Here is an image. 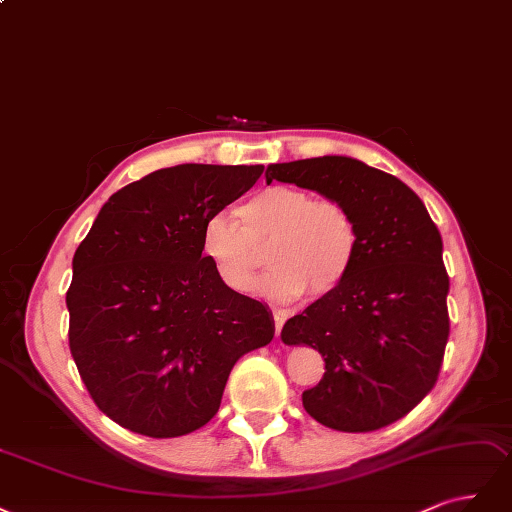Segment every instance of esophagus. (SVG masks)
Here are the masks:
<instances>
[{
  "label": "esophagus",
  "mask_w": 512,
  "mask_h": 512,
  "mask_svg": "<svg viewBox=\"0 0 512 512\" xmlns=\"http://www.w3.org/2000/svg\"><path fill=\"white\" fill-rule=\"evenodd\" d=\"M285 323V315H280V312H274V325H276V338H280V329H283Z\"/></svg>",
  "instance_id": "34e87169"
}]
</instances>
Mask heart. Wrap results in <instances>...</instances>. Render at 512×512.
Segmentation results:
<instances>
[{
    "instance_id": "heart-1",
    "label": "heart",
    "mask_w": 512,
    "mask_h": 512,
    "mask_svg": "<svg viewBox=\"0 0 512 512\" xmlns=\"http://www.w3.org/2000/svg\"><path fill=\"white\" fill-rule=\"evenodd\" d=\"M212 214L202 227V255L221 283L234 293H251L263 268L272 270L261 293L274 302L332 295L349 276L359 251V229L351 210L336 200H315L295 187H268L236 210Z\"/></svg>"
}]
</instances>
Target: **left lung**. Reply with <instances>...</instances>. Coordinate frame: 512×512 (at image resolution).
I'll use <instances>...</instances> for the list:
<instances>
[{
  "mask_svg": "<svg viewBox=\"0 0 512 512\" xmlns=\"http://www.w3.org/2000/svg\"><path fill=\"white\" fill-rule=\"evenodd\" d=\"M280 180L351 210L359 251L344 283L280 338L308 344L325 374L302 393L312 419L338 432H374L402 419L438 381L449 340V274L442 238L419 195L400 178L342 155L272 163Z\"/></svg>",
  "mask_w": 512,
  "mask_h": 512,
  "instance_id": "1",
  "label": "left lung"
}]
</instances>
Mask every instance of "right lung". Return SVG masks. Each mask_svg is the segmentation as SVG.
Here are the masks:
<instances>
[{"label":"right lung","instance_id":"right-lung-1","mask_svg":"<svg viewBox=\"0 0 512 512\" xmlns=\"http://www.w3.org/2000/svg\"><path fill=\"white\" fill-rule=\"evenodd\" d=\"M263 166L183 163L114 193L72 261L70 351L106 417L185 436L221 406L236 361L274 338L266 304L229 291L202 255L208 217Z\"/></svg>","mask_w":512,"mask_h":512}]
</instances>
